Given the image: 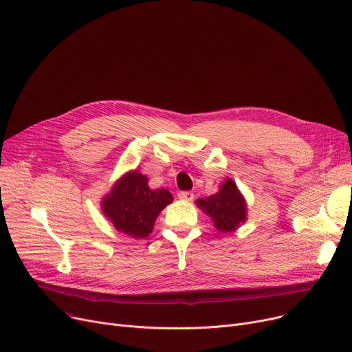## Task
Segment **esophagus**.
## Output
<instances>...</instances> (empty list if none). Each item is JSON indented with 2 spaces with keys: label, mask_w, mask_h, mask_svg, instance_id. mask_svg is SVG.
Wrapping results in <instances>:
<instances>
[{
  "label": "esophagus",
  "mask_w": 352,
  "mask_h": 352,
  "mask_svg": "<svg viewBox=\"0 0 352 352\" xmlns=\"http://www.w3.org/2000/svg\"><path fill=\"white\" fill-rule=\"evenodd\" d=\"M193 197H195V195L192 192H180L179 193V199L186 200V201H192Z\"/></svg>",
  "instance_id": "1"
}]
</instances>
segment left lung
<instances>
[{"instance_id":"left-lung-1","label":"left lung","mask_w":352,"mask_h":352,"mask_svg":"<svg viewBox=\"0 0 352 352\" xmlns=\"http://www.w3.org/2000/svg\"><path fill=\"white\" fill-rule=\"evenodd\" d=\"M196 204L212 217L214 227L221 233L234 232L247 219L245 200L232 179H226L216 195L199 199Z\"/></svg>"}]
</instances>
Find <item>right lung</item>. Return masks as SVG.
<instances>
[{
	"label": "right lung",
	"instance_id": "1",
	"mask_svg": "<svg viewBox=\"0 0 352 352\" xmlns=\"http://www.w3.org/2000/svg\"><path fill=\"white\" fill-rule=\"evenodd\" d=\"M172 201L170 192L149 189L148 177L132 170L123 175L102 200V212L118 232L143 239L152 233L156 217Z\"/></svg>",
	"mask_w": 352,
	"mask_h": 352
}]
</instances>
